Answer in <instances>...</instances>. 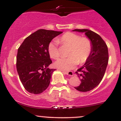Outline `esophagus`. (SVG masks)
<instances>
[{"label":"esophagus","mask_w":121,"mask_h":121,"mask_svg":"<svg viewBox=\"0 0 121 121\" xmlns=\"http://www.w3.org/2000/svg\"><path fill=\"white\" fill-rule=\"evenodd\" d=\"M63 73L65 74L68 75V76H73V72H72V71H69V72L64 71Z\"/></svg>","instance_id":"esophagus-1"}]
</instances>
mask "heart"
<instances>
[{
    "mask_svg": "<svg viewBox=\"0 0 121 121\" xmlns=\"http://www.w3.org/2000/svg\"><path fill=\"white\" fill-rule=\"evenodd\" d=\"M59 41L70 46L69 55L66 58H61L55 62V66L62 70H69L73 69L80 62L84 63L91 53V44L86 37H81L78 35L72 32H66L62 36ZM50 57L57 59L60 56L57 48V41H53L48 47Z\"/></svg>",
    "mask_w": 121,
    "mask_h": 121,
    "instance_id": "1",
    "label": "heart"
}]
</instances>
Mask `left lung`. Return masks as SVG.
Here are the masks:
<instances>
[{"label": "left lung", "mask_w": 121, "mask_h": 121, "mask_svg": "<svg viewBox=\"0 0 121 121\" xmlns=\"http://www.w3.org/2000/svg\"><path fill=\"white\" fill-rule=\"evenodd\" d=\"M72 31L84 33L91 44V53L88 59L76 72L81 84L74 88L86 92L97 86L103 78L109 61L108 47L100 36L92 30L76 29Z\"/></svg>", "instance_id": "8db88e82"}]
</instances>
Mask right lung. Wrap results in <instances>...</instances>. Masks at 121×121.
<instances>
[{"label":"right lung","mask_w":121,"mask_h":121,"mask_svg":"<svg viewBox=\"0 0 121 121\" xmlns=\"http://www.w3.org/2000/svg\"><path fill=\"white\" fill-rule=\"evenodd\" d=\"M61 31L39 30L27 37L17 51L16 68L19 78L26 91L40 94L47 89L55 69L48 68L52 60L48 47Z\"/></svg>","instance_id":"add662e5"}]
</instances>
